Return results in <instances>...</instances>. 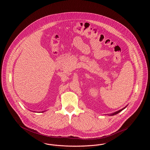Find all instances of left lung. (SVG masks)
I'll return each mask as SVG.
<instances>
[{
    "instance_id": "1",
    "label": "left lung",
    "mask_w": 150,
    "mask_h": 150,
    "mask_svg": "<svg viewBox=\"0 0 150 150\" xmlns=\"http://www.w3.org/2000/svg\"><path fill=\"white\" fill-rule=\"evenodd\" d=\"M118 112V111H117V112H115V113H114V114H113V115H114V114H117Z\"/></svg>"
}]
</instances>
